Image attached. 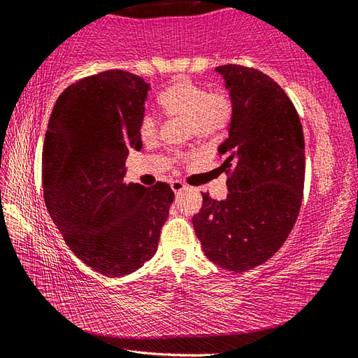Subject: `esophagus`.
Instances as JSON below:
<instances>
[{"label":"esophagus","mask_w":358,"mask_h":358,"mask_svg":"<svg viewBox=\"0 0 358 358\" xmlns=\"http://www.w3.org/2000/svg\"><path fill=\"white\" fill-rule=\"evenodd\" d=\"M171 186H172V191H173L175 194H180L181 191L186 189V185L181 183V181H172Z\"/></svg>","instance_id":"1"}]
</instances>
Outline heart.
I'll return each instance as SVG.
<instances>
[{"label": "heart", "mask_w": 358, "mask_h": 358, "mask_svg": "<svg viewBox=\"0 0 358 358\" xmlns=\"http://www.w3.org/2000/svg\"><path fill=\"white\" fill-rule=\"evenodd\" d=\"M157 102L167 117L186 120L192 134L210 138L220 134L232 118V98L226 90H210L187 77H178L162 90ZM159 120L155 113H143L138 123V134L143 142H151L157 134Z\"/></svg>", "instance_id": "heart-1"}]
</instances>
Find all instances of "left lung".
Segmentation results:
<instances>
[{
	"label": "left lung",
	"instance_id": "1",
	"mask_svg": "<svg viewBox=\"0 0 358 358\" xmlns=\"http://www.w3.org/2000/svg\"><path fill=\"white\" fill-rule=\"evenodd\" d=\"M232 98L229 137L217 153L229 194L192 217L211 262L235 273L280 250L299 216L305 183V138L292 101L273 78L240 64L217 66Z\"/></svg>",
	"mask_w": 358,
	"mask_h": 358
}]
</instances>
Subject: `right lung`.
Masks as SVG:
<instances>
[{
	"instance_id": "1",
	"label": "right lung",
	"mask_w": 358,
	"mask_h": 358,
	"mask_svg": "<svg viewBox=\"0 0 358 358\" xmlns=\"http://www.w3.org/2000/svg\"><path fill=\"white\" fill-rule=\"evenodd\" d=\"M150 83L120 69L80 78L59 94L42 150L48 215L71 251L108 278L155 256L173 191L126 183V159L141 150L138 123Z\"/></svg>"
}]
</instances>
